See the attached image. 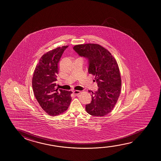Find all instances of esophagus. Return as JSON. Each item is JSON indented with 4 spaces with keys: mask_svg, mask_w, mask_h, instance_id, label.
<instances>
[{
    "mask_svg": "<svg viewBox=\"0 0 161 161\" xmlns=\"http://www.w3.org/2000/svg\"><path fill=\"white\" fill-rule=\"evenodd\" d=\"M80 93H81V91H73V93L75 95H79Z\"/></svg>",
    "mask_w": 161,
    "mask_h": 161,
    "instance_id": "esophagus-1",
    "label": "esophagus"
}]
</instances>
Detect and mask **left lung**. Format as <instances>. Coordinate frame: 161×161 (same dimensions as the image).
Masks as SVG:
<instances>
[{
    "label": "left lung",
    "mask_w": 161,
    "mask_h": 161,
    "mask_svg": "<svg viewBox=\"0 0 161 161\" xmlns=\"http://www.w3.org/2000/svg\"><path fill=\"white\" fill-rule=\"evenodd\" d=\"M74 50L88 62V72L95 76L98 90L91 93L92 101L86 104L89 114L103 117L114 107L121 91V77L119 67L111 53L99 44H79Z\"/></svg>",
    "instance_id": "8db88e82"
}]
</instances>
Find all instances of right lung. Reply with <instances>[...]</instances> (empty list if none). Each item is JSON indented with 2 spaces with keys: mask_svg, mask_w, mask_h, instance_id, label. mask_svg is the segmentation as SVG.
Returning <instances> with one entry per match:
<instances>
[{
  "mask_svg": "<svg viewBox=\"0 0 161 161\" xmlns=\"http://www.w3.org/2000/svg\"><path fill=\"white\" fill-rule=\"evenodd\" d=\"M68 46L58 47L40 58L32 77L33 93L42 109L51 116L65 112L71 101V91L55 89L58 63Z\"/></svg>",
  "mask_w": 161,
  "mask_h": 161,
  "instance_id": "obj_1",
  "label": "right lung"
}]
</instances>
